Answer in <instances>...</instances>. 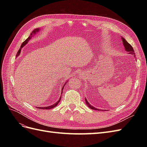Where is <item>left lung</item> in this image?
<instances>
[{
    "label": "left lung",
    "instance_id": "8db88e82",
    "mask_svg": "<svg viewBox=\"0 0 147 147\" xmlns=\"http://www.w3.org/2000/svg\"><path fill=\"white\" fill-rule=\"evenodd\" d=\"M122 40H123V45L124 46V47H125V50L126 51H127V52H129L130 53V54H132V55H135L134 53V49H133L132 47L130 45L129 43L125 39H124V38H122ZM86 104L88 105L89 107H90V109H92V110H99V109H96L95 107H92V105H91L90 104L88 103V102L87 101L86 99Z\"/></svg>",
    "mask_w": 147,
    "mask_h": 147
}]
</instances>
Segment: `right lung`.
Wrapping results in <instances>:
<instances>
[{"label": "right lung", "mask_w": 147, "mask_h": 147, "mask_svg": "<svg viewBox=\"0 0 147 147\" xmlns=\"http://www.w3.org/2000/svg\"><path fill=\"white\" fill-rule=\"evenodd\" d=\"M39 30V29H38V28H37V29H34L32 32V33L30 34V35H32V34H35L36 32H37ZM30 38H31V37L30 36H29L27 39L26 40L21 44V47H20V50H18V53H17V55H16V56H19L20 55V52H21V48H23L24 45H26V44H27L28 43V42H29V40L30 39ZM67 83V82H66ZM66 83H65L64 84V85L63 86V89H62V92H63V88H64V86H65V84ZM61 97H60V99H59V100L57 101L56 104H53V105H51V106H48V107H42V108H41V107H37V108H38V109H53V108H54V107H55L57 105V104L59 103V101L61 100Z\"/></svg>", "instance_id": "obj_1"}]
</instances>
